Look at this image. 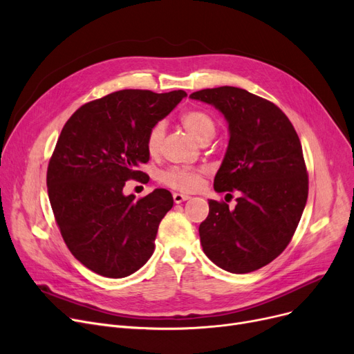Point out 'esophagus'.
I'll return each mask as SVG.
<instances>
[{"label":"esophagus","mask_w":354,"mask_h":354,"mask_svg":"<svg viewBox=\"0 0 354 354\" xmlns=\"http://www.w3.org/2000/svg\"><path fill=\"white\" fill-rule=\"evenodd\" d=\"M189 199V196L188 195H183V194H174V201H175V203H180V202H183V201H188Z\"/></svg>","instance_id":"esophagus-1"}]
</instances>
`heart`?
<instances>
[{
    "instance_id": "obj_1",
    "label": "heart",
    "mask_w": 354,
    "mask_h": 354,
    "mask_svg": "<svg viewBox=\"0 0 354 354\" xmlns=\"http://www.w3.org/2000/svg\"><path fill=\"white\" fill-rule=\"evenodd\" d=\"M182 126L188 132L198 139L199 142L209 140L215 133V120L203 110L192 109L185 111L180 116ZM165 138V122H156L151 129H149L146 136V149L151 155H156L160 151V146ZM205 174L203 167H191V166H171L162 172L160 180L166 187H169L176 191L191 192L195 191L202 180V175Z\"/></svg>"
}]
</instances>
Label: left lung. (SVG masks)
<instances>
[{
	"instance_id": "8db88e82",
	"label": "left lung",
	"mask_w": 354,
	"mask_h": 354,
	"mask_svg": "<svg viewBox=\"0 0 354 354\" xmlns=\"http://www.w3.org/2000/svg\"><path fill=\"white\" fill-rule=\"evenodd\" d=\"M189 97L214 104L228 120V151L214 188L241 194L234 209L209 199L199 225L203 252L234 274L259 270L287 248L306 207L308 174L300 138L280 107L244 88H203Z\"/></svg>"
}]
</instances>
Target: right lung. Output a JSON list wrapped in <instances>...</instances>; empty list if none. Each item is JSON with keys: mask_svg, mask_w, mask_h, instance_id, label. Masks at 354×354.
<instances>
[{"mask_svg": "<svg viewBox=\"0 0 354 354\" xmlns=\"http://www.w3.org/2000/svg\"><path fill=\"white\" fill-rule=\"evenodd\" d=\"M187 96L183 90H120L79 107L66 122L47 167V192L70 252L103 277L138 271L155 250L172 194L124 196L126 180H146L149 129Z\"/></svg>", "mask_w": 354, "mask_h": 354, "instance_id": "right-lung-1", "label": "right lung"}]
</instances>
